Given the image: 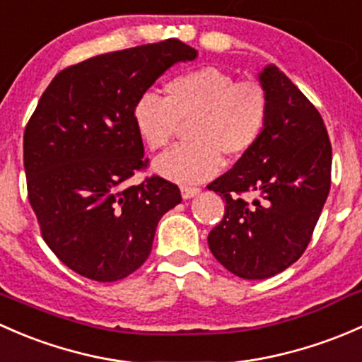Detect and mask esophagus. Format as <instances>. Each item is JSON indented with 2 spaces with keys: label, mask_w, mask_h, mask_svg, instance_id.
Wrapping results in <instances>:
<instances>
[{
  "label": "esophagus",
  "mask_w": 362,
  "mask_h": 362,
  "mask_svg": "<svg viewBox=\"0 0 362 362\" xmlns=\"http://www.w3.org/2000/svg\"><path fill=\"white\" fill-rule=\"evenodd\" d=\"M199 193H200V188H197V186H181V195L185 200L193 199V197H197Z\"/></svg>",
  "instance_id": "esophagus-1"
}]
</instances>
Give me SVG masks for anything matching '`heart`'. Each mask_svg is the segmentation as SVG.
I'll return each mask as SVG.
<instances>
[{"instance_id": "heart-1", "label": "heart", "mask_w": 362, "mask_h": 362, "mask_svg": "<svg viewBox=\"0 0 362 362\" xmlns=\"http://www.w3.org/2000/svg\"><path fill=\"white\" fill-rule=\"evenodd\" d=\"M165 99L144 92L132 107L137 134L150 150L170 144L188 124V143L155 162V170L177 182H202L223 165V156L237 160L262 139L270 100L256 80H235L218 68L176 74L165 83Z\"/></svg>"}]
</instances>
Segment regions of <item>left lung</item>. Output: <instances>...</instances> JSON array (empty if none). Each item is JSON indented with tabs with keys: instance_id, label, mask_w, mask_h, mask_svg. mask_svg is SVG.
I'll return each instance as SVG.
<instances>
[{
	"instance_id": "left-lung-1",
	"label": "left lung",
	"mask_w": 362,
	"mask_h": 362,
	"mask_svg": "<svg viewBox=\"0 0 362 362\" xmlns=\"http://www.w3.org/2000/svg\"><path fill=\"white\" fill-rule=\"evenodd\" d=\"M259 83L270 100L262 139L207 185L225 200L209 249L249 281L274 277L300 259L331 186V143L319 111L277 66L263 68Z\"/></svg>"
}]
</instances>
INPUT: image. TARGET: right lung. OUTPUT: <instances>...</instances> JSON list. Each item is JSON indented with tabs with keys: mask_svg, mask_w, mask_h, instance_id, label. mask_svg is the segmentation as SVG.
<instances>
[{
	"mask_svg": "<svg viewBox=\"0 0 362 362\" xmlns=\"http://www.w3.org/2000/svg\"><path fill=\"white\" fill-rule=\"evenodd\" d=\"M195 48L180 40L110 52L55 74L24 132L28 197L43 240L66 267L115 282L148 259L160 218L181 202L160 176L127 181L144 169L132 107Z\"/></svg>",
	"mask_w": 362,
	"mask_h": 362,
	"instance_id": "right-lung-1",
	"label": "right lung"
}]
</instances>
